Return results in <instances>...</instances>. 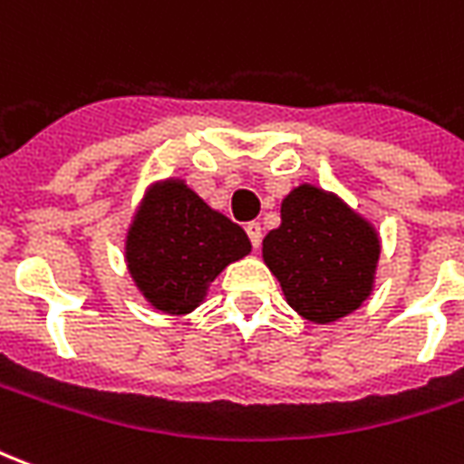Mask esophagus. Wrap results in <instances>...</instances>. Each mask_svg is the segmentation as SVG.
Segmentation results:
<instances>
[{"mask_svg":"<svg viewBox=\"0 0 464 464\" xmlns=\"http://www.w3.org/2000/svg\"><path fill=\"white\" fill-rule=\"evenodd\" d=\"M246 233H248V238H251L253 243V248H258L261 246V238H263V228H261V223H246Z\"/></svg>","mask_w":464,"mask_h":464,"instance_id":"obj_1","label":"esophagus"}]
</instances>
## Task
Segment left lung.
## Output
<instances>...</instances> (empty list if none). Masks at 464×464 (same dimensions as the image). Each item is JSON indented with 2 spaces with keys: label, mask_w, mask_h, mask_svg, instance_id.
<instances>
[{
  "label": "left lung",
  "mask_w": 464,
  "mask_h": 464,
  "mask_svg": "<svg viewBox=\"0 0 464 464\" xmlns=\"http://www.w3.org/2000/svg\"><path fill=\"white\" fill-rule=\"evenodd\" d=\"M378 258L375 226L311 183L283 198L281 226L263 238V261L288 305L321 325L358 311L372 293Z\"/></svg>",
  "instance_id": "obj_1"
}]
</instances>
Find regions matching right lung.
Listing matches in <instances>:
<instances>
[{"mask_svg": "<svg viewBox=\"0 0 464 464\" xmlns=\"http://www.w3.org/2000/svg\"><path fill=\"white\" fill-rule=\"evenodd\" d=\"M251 253L238 223L213 211L181 179L149 186L126 233V266L156 311L198 308L218 273Z\"/></svg>", "mask_w": 464, "mask_h": 464, "instance_id": "add662e5", "label": "right lung"}]
</instances>
